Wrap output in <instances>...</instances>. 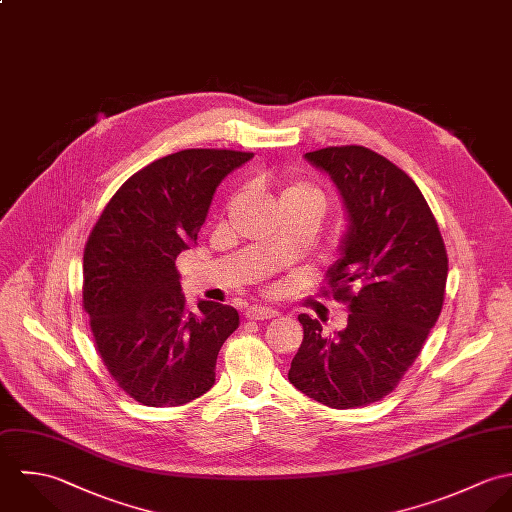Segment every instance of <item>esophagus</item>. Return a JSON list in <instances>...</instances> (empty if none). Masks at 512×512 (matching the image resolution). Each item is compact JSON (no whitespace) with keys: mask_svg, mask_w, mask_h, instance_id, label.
<instances>
[{"mask_svg":"<svg viewBox=\"0 0 512 512\" xmlns=\"http://www.w3.org/2000/svg\"><path fill=\"white\" fill-rule=\"evenodd\" d=\"M279 312L275 310V308L269 307H249L247 308V318H251V320H267V318H275Z\"/></svg>","mask_w":512,"mask_h":512,"instance_id":"obj_1","label":"esophagus"}]
</instances>
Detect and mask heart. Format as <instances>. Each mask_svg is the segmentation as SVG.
<instances>
[{
    "mask_svg": "<svg viewBox=\"0 0 512 512\" xmlns=\"http://www.w3.org/2000/svg\"><path fill=\"white\" fill-rule=\"evenodd\" d=\"M322 202H324L322 192L316 186L308 184V182L289 180L279 190V205L308 204L320 211Z\"/></svg>",
    "mask_w": 512,
    "mask_h": 512,
    "instance_id": "1",
    "label": "heart"
}]
</instances>
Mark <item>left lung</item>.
I'll use <instances>...</instances> for the list:
<instances>
[{
	"label": "left lung",
	"mask_w": 512,
	"mask_h": 512,
	"mask_svg": "<svg viewBox=\"0 0 512 512\" xmlns=\"http://www.w3.org/2000/svg\"><path fill=\"white\" fill-rule=\"evenodd\" d=\"M305 158L330 176L348 213L324 295L350 314L332 338L299 314L305 338L289 382L328 408H362L388 396L419 356L443 307L447 251L423 194L388 158L364 146H328Z\"/></svg>",
	"instance_id": "1"
}]
</instances>
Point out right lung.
Listing matches in <instances>:
<instances>
[{
  "mask_svg": "<svg viewBox=\"0 0 512 512\" xmlns=\"http://www.w3.org/2000/svg\"><path fill=\"white\" fill-rule=\"evenodd\" d=\"M251 152L190 148L130 176L104 207L83 257V307L114 382L150 408L184 406L215 384L229 305L190 312L176 257L196 243L221 180Z\"/></svg>",
  "mask_w": 512,
  "mask_h": 512,
  "instance_id": "1",
  "label": "right lung"
}]
</instances>
